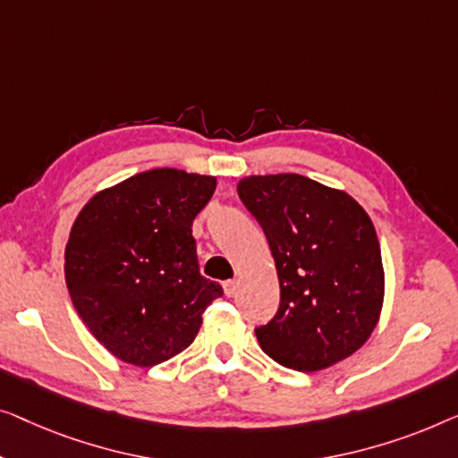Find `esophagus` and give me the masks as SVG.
Wrapping results in <instances>:
<instances>
[{"label": "esophagus", "instance_id": "esophagus-1", "mask_svg": "<svg viewBox=\"0 0 458 458\" xmlns=\"http://www.w3.org/2000/svg\"><path fill=\"white\" fill-rule=\"evenodd\" d=\"M236 291H238V282H236V280L224 282V294H226V296H234Z\"/></svg>", "mask_w": 458, "mask_h": 458}]
</instances>
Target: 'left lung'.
I'll list each match as a JSON object with an SVG mask.
<instances>
[{
    "label": "left lung",
    "instance_id": "left-lung-1",
    "mask_svg": "<svg viewBox=\"0 0 458 458\" xmlns=\"http://www.w3.org/2000/svg\"><path fill=\"white\" fill-rule=\"evenodd\" d=\"M236 189L266 232L280 282L278 313L255 330L261 351L305 373L351 357L384 305L371 217L349 192L301 174H255Z\"/></svg>",
    "mask_w": 458,
    "mask_h": 458
}]
</instances>
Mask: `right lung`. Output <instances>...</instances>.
Masks as SVG:
<instances>
[{
    "mask_svg": "<svg viewBox=\"0 0 458 458\" xmlns=\"http://www.w3.org/2000/svg\"><path fill=\"white\" fill-rule=\"evenodd\" d=\"M217 180L156 167L99 191L70 230L64 274L72 305L115 359L153 367L192 344L224 291L199 274L192 220Z\"/></svg>",
    "mask_w": 458,
    "mask_h": 458,
    "instance_id": "right-lung-1",
    "label": "right lung"
}]
</instances>
